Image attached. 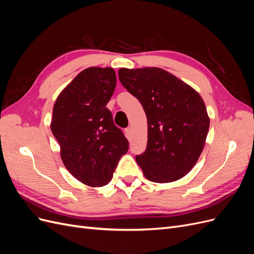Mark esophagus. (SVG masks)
Masks as SVG:
<instances>
[{"label":"esophagus","mask_w":254,"mask_h":254,"mask_svg":"<svg viewBox=\"0 0 254 254\" xmlns=\"http://www.w3.org/2000/svg\"><path fill=\"white\" fill-rule=\"evenodd\" d=\"M125 134H126V136H127V139H129L130 135H131V128H130V127L126 128V129H125Z\"/></svg>","instance_id":"1"}]
</instances>
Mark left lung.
<instances>
[{
    "label": "left lung",
    "instance_id": "1",
    "mask_svg": "<svg viewBox=\"0 0 254 254\" xmlns=\"http://www.w3.org/2000/svg\"><path fill=\"white\" fill-rule=\"evenodd\" d=\"M119 78L139 99L147 118V147L135 157L144 176L157 183L181 179L195 166L209 131L203 99L160 67H122Z\"/></svg>",
    "mask_w": 254,
    "mask_h": 254
}]
</instances>
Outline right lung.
I'll list each match as a JSON object with an SVG mask.
<instances>
[{"label": "right lung", "instance_id": "right-lung-1", "mask_svg": "<svg viewBox=\"0 0 254 254\" xmlns=\"http://www.w3.org/2000/svg\"><path fill=\"white\" fill-rule=\"evenodd\" d=\"M117 84L112 67H88L61 91L51 130L66 170L93 188L108 184L129 143L114 125L107 104Z\"/></svg>", "mask_w": 254, "mask_h": 254}]
</instances>
